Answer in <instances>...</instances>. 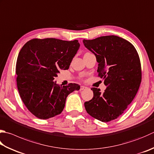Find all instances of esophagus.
Segmentation results:
<instances>
[{
	"label": "esophagus",
	"instance_id": "1",
	"mask_svg": "<svg viewBox=\"0 0 154 154\" xmlns=\"http://www.w3.org/2000/svg\"><path fill=\"white\" fill-rule=\"evenodd\" d=\"M86 88H87L86 86H81L80 90V91H83V90L86 89Z\"/></svg>",
	"mask_w": 154,
	"mask_h": 154
}]
</instances>
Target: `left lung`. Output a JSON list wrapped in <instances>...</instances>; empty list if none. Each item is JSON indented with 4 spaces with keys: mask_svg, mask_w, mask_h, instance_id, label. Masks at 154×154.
I'll return each instance as SVG.
<instances>
[{
    "mask_svg": "<svg viewBox=\"0 0 154 154\" xmlns=\"http://www.w3.org/2000/svg\"><path fill=\"white\" fill-rule=\"evenodd\" d=\"M83 43L96 56L98 76L106 86L103 92L91 88L94 97L85 103L86 111L96 119L109 122L123 114L137 94L141 82L140 57L133 44L116 35Z\"/></svg>",
    "mask_w": 154,
    "mask_h": 154,
    "instance_id": "1",
    "label": "left lung"
}]
</instances>
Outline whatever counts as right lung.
Segmentation results:
<instances>
[{"label":"right lung","instance_id":"right-lung-1","mask_svg":"<svg viewBox=\"0 0 154 154\" xmlns=\"http://www.w3.org/2000/svg\"><path fill=\"white\" fill-rule=\"evenodd\" d=\"M80 47L78 40L33 39L23 45L16 63L17 88L32 114L48 119L60 114L68 95L80 90L77 84L54 82L60 69H68Z\"/></svg>","mask_w":154,"mask_h":154}]
</instances>
